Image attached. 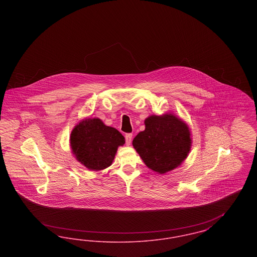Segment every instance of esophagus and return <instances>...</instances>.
<instances>
[{"instance_id":"34e87169","label":"esophagus","mask_w":257,"mask_h":257,"mask_svg":"<svg viewBox=\"0 0 257 257\" xmlns=\"http://www.w3.org/2000/svg\"><path fill=\"white\" fill-rule=\"evenodd\" d=\"M125 141H126V145L130 146L131 142H132V134L125 135Z\"/></svg>"}]
</instances>
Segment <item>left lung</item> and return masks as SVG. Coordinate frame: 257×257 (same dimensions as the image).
Returning <instances> with one entry per match:
<instances>
[{
    "instance_id": "1",
    "label": "left lung",
    "mask_w": 257,
    "mask_h": 257,
    "mask_svg": "<svg viewBox=\"0 0 257 257\" xmlns=\"http://www.w3.org/2000/svg\"><path fill=\"white\" fill-rule=\"evenodd\" d=\"M145 125L146 129L135 137L133 147L147 168L165 174L179 167L192 147L189 125L172 112L152 114Z\"/></svg>"
}]
</instances>
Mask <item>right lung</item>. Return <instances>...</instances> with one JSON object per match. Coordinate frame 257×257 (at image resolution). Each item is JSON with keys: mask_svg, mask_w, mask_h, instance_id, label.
Listing matches in <instances>:
<instances>
[{"mask_svg": "<svg viewBox=\"0 0 257 257\" xmlns=\"http://www.w3.org/2000/svg\"><path fill=\"white\" fill-rule=\"evenodd\" d=\"M125 139L115 128L97 117L84 118L70 134V147L76 160L89 171H99L112 164Z\"/></svg>", "mask_w": 257, "mask_h": 257, "instance_id": "right-lung-1", "label": "right lung"}]
</instances>
